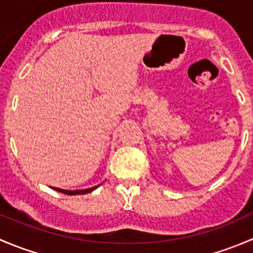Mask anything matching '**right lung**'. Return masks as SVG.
Returning a JSON list of instances; mask_svg holds the SVG:
<instances>
[{
	"instance_id": "right-lung-1",
	"label": "right lung",
	"mask_w": 253,
	"mask_h": 253,
	"mask_svg": "<svg viewBox=\"0 0 253 253\" xmlns=\"http://www.w3.org/2000/svg\"><path fill=\"white\" fill-rule=\"evenodd\" d=\"M53 190L58 191V192L61 193H65V195H84V193H89L91 192V191H94L95 188H98V186H95V187H91V188H86V190H76V191H68V190H62V188H57V187H52Z\"/></svg>"
}]
</instances>
